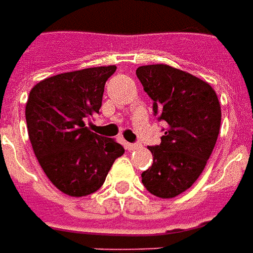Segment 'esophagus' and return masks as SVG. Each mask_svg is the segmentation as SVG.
Segmentation results:
<instances>
[{
  "mask_svg": "<svg viewBox=\"0 0 253 253\" xmlns=\"http://www.w3.org/2000/svg\"><path fill=\"white\" fill-rule=\"evenodd\" d=\"M126 150H128V151H135V150H139V148H140V144H139V143H126Z\"/></svg>",
  "mask_w": 253,
  "mask_h": 253,
  "instance_id": "1",
  "label": "esophagus"
}]
</instances>
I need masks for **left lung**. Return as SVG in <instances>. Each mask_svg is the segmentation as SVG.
I'll use <instances>...</instances> for the list:
<instances>
[{"label": "left lung", "instance_id": "left-lung-1", "mask_svg": "<svg viewBox=\"0 0 253 253\" xmlns=\"http://www.w3.org/2000/svg\"><path fill=\"white\" fill-rule=\"evenodd\" d=\"M136 76L152 99V112L166 125L152 152L151 168L141 173L148 192L174 198L198 180L215 147L221 106L209 83L169 65L139 66Z\"/></svg>", "mask_w": 253, "mask_h": 253}]
</instances>
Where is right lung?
<instances>
[{"label": "right lung", "instance_id": "add662e5", "mask_svg": "<svg viewBox=\"0 0 253 253\" xmlns=\"http://www.w3.org/2000/svg\"><path fill=\"white\" fill-rule=\"evenodd\" d=\"M116 69L110 65L60 73L30 91L26 120L32 150L47 178L69 196L99 189L125 152L120 143L85 126L99 114L105 84Z\"/></svg>", "mask_w": 253, "mask_h": 253}]
</instances>
